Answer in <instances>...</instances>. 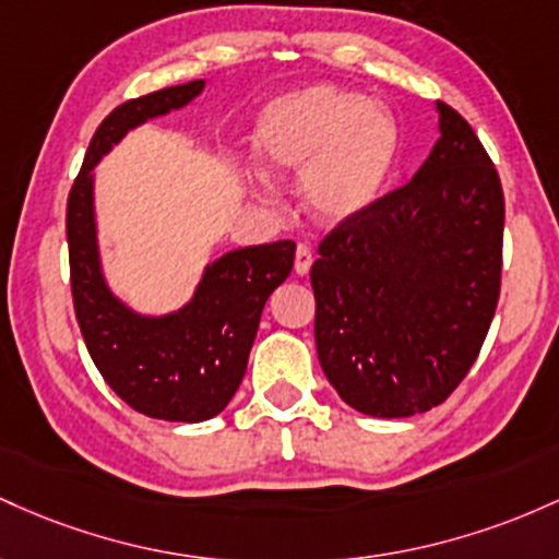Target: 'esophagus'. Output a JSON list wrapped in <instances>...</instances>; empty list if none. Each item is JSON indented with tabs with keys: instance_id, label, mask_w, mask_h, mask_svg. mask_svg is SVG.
Listing matches in <instances>:
<instances>
[{
	"instance_id": "obj_1",
	"label": "esophagus",
	"mask_w": 559,
	"mask_h": 559,
	"mask_svg": "<svg viewBox=\"0 0 559 559\" xmlns=\"http://www.w3.org/2000/svg\"><path fill=\"white\" fill-rule=\"evenodd\" d=\"M311 263H313V250L300 242V246L296 248V274L298 277H306V274H309Z\"/></svg>"
}]
</instances>
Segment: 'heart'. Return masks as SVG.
Masks as SVG:
<instances>
[{"label":"heart","mask_w":559,"mask_h":559,"mask_svg":"<svg viewBox=\"0 0 559 559\" xmlns=\"http://www.w3.org/2000/svg\"><path fill=\"white\" fill-rule=\"evenodd\" d=\"M399 153V123L385 105L313 84L269 103L255 121L253 155L272 179L304 177L317 218L348 222L382 195Z\"/></svg>","instance_id":"obj_1"}]
</instances>
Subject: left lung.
I'll return each mask as SVG.
<instances>
[{
    "mask_svg": "<svg viewBox=\"0 0 559 559\" xmlns=\"http://www.w3.org/2000/svg\"><path fill=\"white\" fill-rule=\"evenodd\" d=\"M441 136L415 179L341 222L311 266L317 354L337 396L412 417L478 359L501 285L504 195L469 123L438 103Z\"/></svg>",
    "mask_w": 559,
    "mask_h": 559,
    "instance_id": "1",
    "label": "left lung"
}]
</instances>
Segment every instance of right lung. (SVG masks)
<instances>
[{"label": "right lung", "mask_w": 559, "mask_h": 559, "mask_svg": "<svg viewBox=\"0 0 559 559\" xmlns=\"http://www.w3.org/2000/svg\"><path fill=\"white\" fill-rule=\"evenodd\" d=\"M203 86L198 79L118 105L94 131L66 213L73 309L94 367L131 409L168 423H203L229 404L246 374L263 304L290 277L296 259L293 240L229 250L205 266L195 296L163 317L129 309L105 282L94 166L131 129L185 108Z\"/></svg>", "instance_id": "1"}]
</instances>
